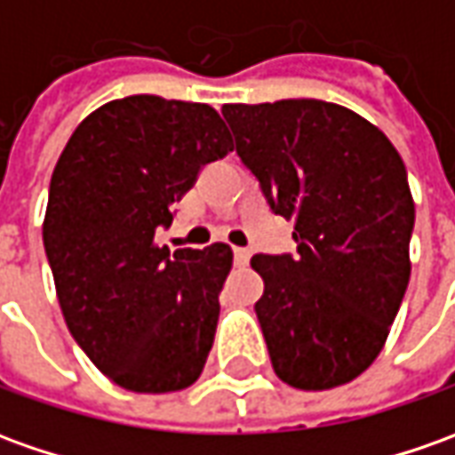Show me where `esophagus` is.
<instances>
[{"instance_id": "obj_1", "label": "esophagus", "mask_w": 455, "mask_h": 455, "mask_svg": "<svg viewBox=\"0 0 455 455\" xmlns=\"http://www.w3.org/2000/svg\"><path fill=\"white\" fill-rule=\"evenodd\" d=\"M249 259H251V251H249V249H241V246L234 249V261H236V267H246Z\"/></svg>"}]
</instances>
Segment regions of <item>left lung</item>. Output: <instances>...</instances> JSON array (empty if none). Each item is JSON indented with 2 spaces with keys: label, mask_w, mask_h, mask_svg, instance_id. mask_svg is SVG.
Returning <instances> with one entry per match:
<instances>
[{
  "label": "left lung",
  "mask_w": 455,
  "mask_h": 455,
  "mask_svg": "<svg viewBox=\"0 0 455 455\" xmlns=\"http://www.w3.org/2000/svg\"><path fill=\"white\" fill-rule=\"evenodd\" d=\"M236 154L296 253H256V316L271 366L301 391L354 381L381 354L409 286L413 196L396 147L356 111L321 99L224 104Z\"/></svg>",
  "instance_id": "8db88e82"
}]
</instances>
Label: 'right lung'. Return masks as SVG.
I'll list each match as a JSON object with an SVG mask.
<instances>
[{
  "mask_svg": "<svg viewBox=\"0 0 455 455\" xmlns=\"http://www.w3.org/2000/svg\"><path fill=\"white\" fill-rule=\"evenodd\" d=\"M234 149L209 104L134 94L92 111L59 156L44 249L74 341L107 379L137 394L202 376L234 251L159 246L156 228L204 164Z\"/></svg>",
  "mask_w": 455,
  "mask_h": 455,
  "instance_id": "add662e5",
  "label": "right lung"
}]
</instances>
